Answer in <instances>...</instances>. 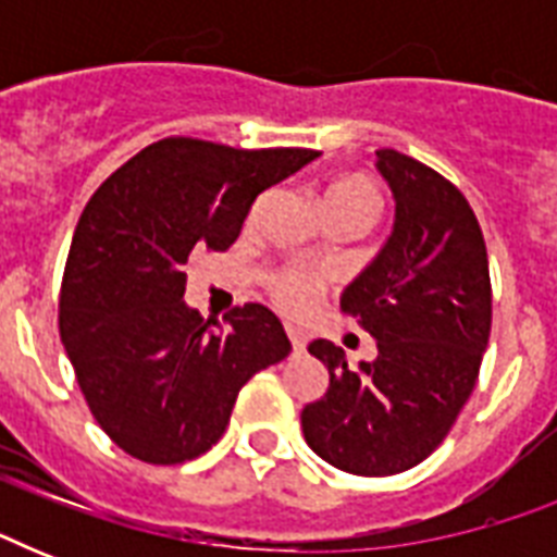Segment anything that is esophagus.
Instances as JSON below:
<instances>
[{
  "mask_svg": "<svg viewBox=\"0 0 557 557\" xmlns=\"http://www.w3.org/2000/svg\"><path fill=\"white\" fill-rule=\"evenodd\" d=\"M286 335H288V341H292V349H295V352H304L306 349L304 332L295 330V326H286Z\"/></svg>",
  "mask_w": 557,
  "mask_h": 557,
  "instance_id": "34e87169",
  "label": "esophagus"
}]
</instances>
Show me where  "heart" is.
Instances as JSON below:
<instances>
[{
    "label": "heart",
    "mask_w": 557,
    "mask_h": 557,
    "mask_svg": "<svg viewBox=\"0 0 557 557\" xmlns=\"http://www.w3.org/2000/svg\"><path fill=\"white\" fill-rule=\"evenodd\" d=\"M323 208H326V216H364L372 222L381 208V193L370 178H338L323 193ZM318 288H321L318 280L295 269L280 271L277 277L271 280V295H274L280 309L292 314L306 312L312 306Z\"/></svg>",
    "instance_id": "1"
}]
</instances>
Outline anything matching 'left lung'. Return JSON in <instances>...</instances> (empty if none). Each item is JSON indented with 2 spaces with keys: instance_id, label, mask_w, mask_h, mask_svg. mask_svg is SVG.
<instances>
[{
  "instance_id": "obj_1",
  "label": "left lung",
  "mask_w": 557,
  "mask_h": 557,
  "mask_svg": "<svg viewBox=\"0 0 557 557\" xmlns=\"http://www.w3.org/2000/svg\"><path fill=\"white\" fill-rule=\"evenodd\" d=\"M375 168L396 199L393 234L341 295L375 358L352 367L332 341H312L330 387L300 413L309 448L361 476L431 457L474 389L492 332L488 253L466 196L405 152L379 150Z\"/></svg>"
}]
</instances>
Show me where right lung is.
<instances>
[{"label": "right lung", "instance_id": "obj_1", "mask_svg": "<svg viewBox=\"0 0 557 557\" xmlns=\"http://www.w3.org/2000/svg\"><path fill=\"white\" fill-rule=\"evenodd\" d=\"M321 152L234 150L199 138L144 147L95 190L74 231L60 338L86 405L129 457L176 466L216 445L239 389L292 352L277 314L185 304L187 262L225 251L253 199Z\"/></svg>", "mask_w": 557, "mask_h": 557}]
</instances>
